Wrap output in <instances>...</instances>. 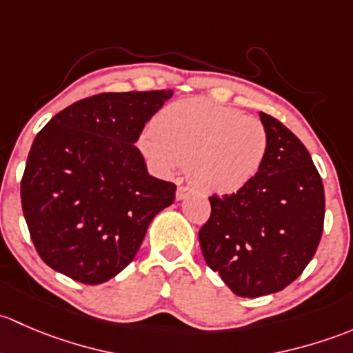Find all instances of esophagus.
I'll use <instances>...</instances> for the list:
<instances>
[{"label":"esophagus","mask_w":353,"mask_h":353,"mask_svg":"<svg viewBox=\"0 0 353 353\" xmlns=\"http://www.w3.org/2000/svg\"><path fill=\"white\" fill-rule=\"evenodd\" d=\"M190 194H192V188L178 187L176 188V201H183V199H187Z\"/></svg>","instance_id":"34e87169"}]
</instances>
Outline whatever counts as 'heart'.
Returning <instances> with one entry per match:
<instances>
[{
	"mask_svg": "<svg viewBox=\"0 0 353 353\" xmlns=\"http://www.w3.org/2000/svg\"><path fill=\"white\" fill-rule=\"evenodd\" d=\"M139 139L143 154L163 175L190 165L194 183L207 194L231 195L255 180L268 154L261 121L205 98L163 108Z\"/></svg>",
	"mask_w": 353,
	"mask_h": 353,
	"instance_id": "1",
	"label": "heart"
}]
</instances>
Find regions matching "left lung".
<instances>
[{"label":"left lung","mask_w":353,"mask_h":353,"mask_svg":"<svg viewBox=\"0 0 353 353\" xmlns=\"http://www.w3.org/2000/svg\"><path fill=\"white\" fill-rule=\"evenodd\" d=\"M268 154L243 190L210 197L199 231L207 265L239 297H260L292 284L323 234L325 188L311 154L289 129L260 112Z\"/></svg>","instance_id":"left-lung-1"}]
</instances>
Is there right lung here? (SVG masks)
<instances>
[{
  "label": "right lung",
  "mask_w": 353,
  "mask_h": 353,
  "mask_svg": "<svg viewBox=\"0 0 353 353\" xmlns=\"http://www.w3.org/2000/svg\"><path fill=\"white\" fill-rule=\"evenodd\" d=\"M173 92L100 93L54 115L37 134L21 178V209L41 258L97 285L134 260L175 183L148 173L136 148Z\"/></svg>",
  "instance_id": "1"
}]
</instances>
